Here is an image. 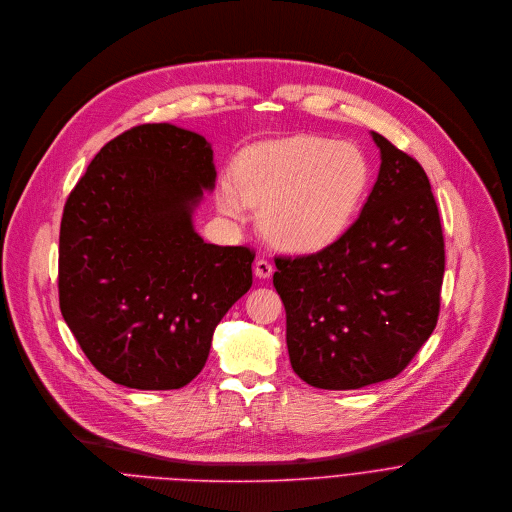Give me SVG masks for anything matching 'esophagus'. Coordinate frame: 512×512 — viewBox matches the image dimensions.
<instances>
[{
    "label": "esophagus",
    "mask_w": 512,
    "mask_h": 512,
    "mask_svg": "<svg viewBox=\"0 0 512 512\" xmlns=\"http://www.w3.org/2000/svg\"><path fill=\"white\" fill-rule=\"evenodd\" d=\"M272 272H274V266H272L266 258H258V260H256V264H254V274H256L258 278H270Z\"/></svg>",
    "instance_id": "1"
}]
</instances>
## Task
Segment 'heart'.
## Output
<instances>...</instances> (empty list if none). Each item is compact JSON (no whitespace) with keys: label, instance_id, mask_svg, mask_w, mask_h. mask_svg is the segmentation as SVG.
<instances>
[{"label":"heart","instance_id":"heart-1","mask_svg":"<svg viewBox=\"0 0 512 512\" xmlns=\"http://www.w3.org/2000/svg\"><path fill=\"white\" fill-rule=\"evenodd\" d=\"M369 180V159L357 145L306 135L248 151L238 180L220 182L218 204L230 216H242L246 204L262 208L260 222L274 244L312 252L349 228Z\"/></svg>","mask_w":512,"mask_h":512}]
</instances>
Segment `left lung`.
I'll list each match as a JSON object with an SVG mask.
<instances>
[{"instance_id": "obj_1", "label": "left lung", "mask_w": 512, "mask_h": 512, "mask_svg": "<svg viewBox=\"0 0 512 512\" xmlns=\"http://www.w3.org/2000/svg\"><path fill=\"white\" fill-rule=\"evenodd\" d=\"M371 137L381 167L357 220L316 254L274 258L292 369L320 389L399 375L439 318L445 240L429 178Z\"/></svg>"}]
</instances>
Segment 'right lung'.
<instances>
[{
    "label": "right lung",
    "mask_w": 512,
    "mask_h": 512,
    "mask_svg": "<svg viewBox=\"0 0 512 512\" xmlns=\"http://www.w3.org/2000/svg\"><path fill=\"white\" fill-rule=\"evenodd\" d=\"M204 137L169 123L109 141L67 196L59 308L87 359L131 389H180L252 286L254 250L206 244L192 210L214 186Z\"/></svg>",
    "instance_id": "add662e5"
}]
</instances>
